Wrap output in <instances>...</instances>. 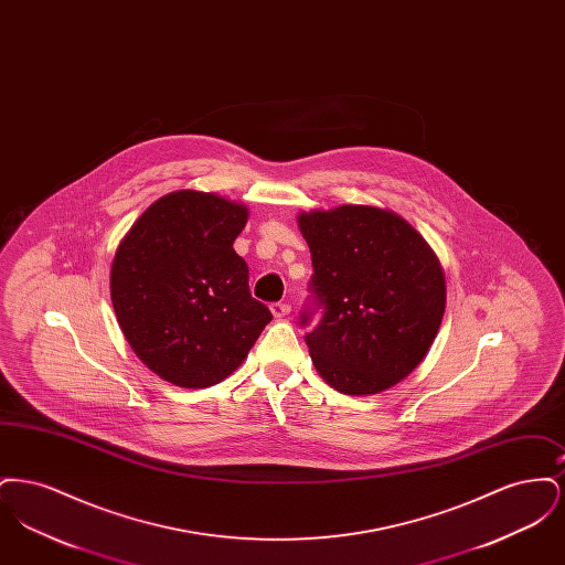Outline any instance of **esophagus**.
<instances>
[{"mask_svg":"<svg viewBox=\"0 0 565 565\" xmlns=\"http://www.w3.org/2000/svg\"><path fill=\"white\" fill-rule=\"evenodd\" d=\"M290 309H292V307H290L288 302H273V305H270V313H273L275 318H286V316L290 313Z\"/></svg>","mask_w":565,"mask_h":565,"instance_id":"esophagus-1","label":"esophagus"}]
</instances>
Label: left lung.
Listing matches in <instances>:
<instances>
[{"mask_svg": "<svg viewBox=\"0 0 565 565\" xmlns=\"http://www.w3.org/2000/svg\"><path fill=\"white\" fill-rule=\"evenodd\" d=\"M311 249L313 302L300 313L311 360L334 390L364 396L403 381L430 350L445 313V275L401 215L341 205L298 215Z\"/></svg>", "mask_w": 565, "mask_h": 565, "instance_id": "obj_1", "label": "left lung"}]
</instances>
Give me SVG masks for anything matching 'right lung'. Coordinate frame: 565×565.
Instances as JSON below:
<instances>
[{
	"label": "right lung",
	"mask_w": 565,
	"mask_h": 565,
	"mask_svg": "<svg viewBox=\"0 0 565 565\" xmlns=\"http://www.w3.org/2000/svg\"><path fill=\"white\" fill-rule=\"evenodd\" d=\"M247 210L212 192L178 190L152 203L118 245L109 292L137 358L180 387L231 375L273 320L249 295L233 243Z\"/></svg>",
	"instance_id": "right-lung-1"
}]
</instances>
